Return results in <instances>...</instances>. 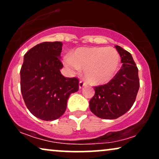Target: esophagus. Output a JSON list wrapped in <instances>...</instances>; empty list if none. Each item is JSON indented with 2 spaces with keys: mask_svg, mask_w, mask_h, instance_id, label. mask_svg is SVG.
Wrapping results in <instances>:
<instances>
[{
  "mask_svg": "<svg viewBox=\"0 0 159 159\" xmlns=\"http://www.w3.org/2000/svg\"><path fill=\"white\" fill-rule=\"evenodd\" d=\"M86 85H87L86 82L83 81H80V82H79V88H83V87Z\"/></svg>",
  "mask_w": 159,
  "mask_h": 159,
  "instance_id": "obj_1",
  "label": "esophagus"
}]
</instances>
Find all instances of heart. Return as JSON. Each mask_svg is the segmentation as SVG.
I'll list each match as a JSON object with an SVG mask.
<instances>
[{"label":"heart","instance_id":"obj_1","mask_svg":"<svg viewBox=\"0 0 159 159\" xmlns=\"http://www.w3.org/2000/svg\"><path fill=\"white\" fill-rule=\"evenodd\" d=\"M63 63L73 72L84 69L87 81L98 85L111 81L115 75L120 64V56L111 47H81L71 56H66Z\"/></svg>","mask_w":159,"mask_h":159}]
</instances>
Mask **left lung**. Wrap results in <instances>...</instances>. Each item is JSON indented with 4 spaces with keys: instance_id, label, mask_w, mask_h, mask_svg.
I'll use <instances>...</instances> for the list:
<instances>
[{
    "instance_id": "left-lung-1",
    "label": "left lung",
    "mask_w": 159,
    "mask_h": 159,
    "mask_svg": "<svg viewBox=\"0 0 159 159\" xmlns=\"http://www.w3.org/2000/svg\"><path fill=\"white\" fill-rule=\"evenodd\" d=\"M123 63L121 69L106 84L94 87L90 109L98 117L116 119L127 112L135 102L140 87L138 69L132 54L116 45Z\"/></svg>"
}]
</instances>
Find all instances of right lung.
I'll return each instance as SVG.
<instances>
[{
    "instance_id": "1",
    "label": "right lung",
    "mask_w": 159,
    "mask_h": 159,
    "mask_svg": "<svg viewBox=\"0 0 159 159\" xmlns=\"http://www.w3.org/2000/svg\"><path fill=\"white\" fill-rule=\"evenodd\" d=\"M61 42H45L30 48L21 66V92L30 112L45 121L58 119L64 114L71 93L79 89L77 78H66L61 54Z\"/></svg>"
}]
</instances>
